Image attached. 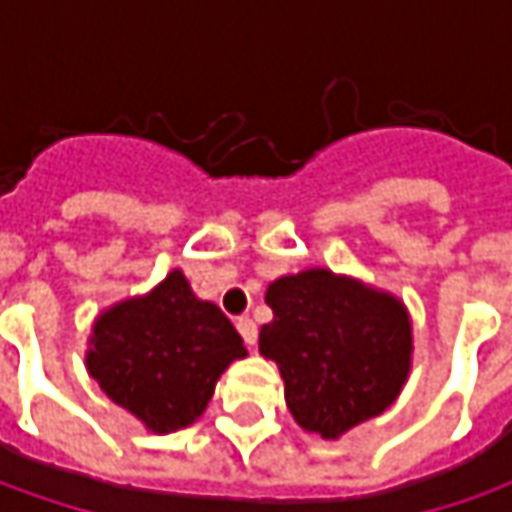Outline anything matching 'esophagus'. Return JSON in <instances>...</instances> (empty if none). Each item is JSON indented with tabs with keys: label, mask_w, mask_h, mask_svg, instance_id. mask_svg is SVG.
<instances>
[{
	"label": "esophagus",
	"mask_w": 512,
	"mask_h": 512,
	"mask_svg": "<svg viewBox=\"0 0 512 512\" xmlns=\"http://www.w3.org/2000/svg\"><path fill=\"white\" fill-rule=\"evenodd\" d=\"M236 327H239V333H242V339H245V344H256V339H259V330H256V322L250 319V316H242V319H236Z\"/></svg>",
	"instance_id": "34e87169"
}]
</instances>
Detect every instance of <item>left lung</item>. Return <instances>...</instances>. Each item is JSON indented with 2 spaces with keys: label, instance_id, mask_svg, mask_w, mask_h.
<instances>
[{
  "label": "left lung",
  "instance_id": "1",
  "mask_svg": "<svg viewBox=\"0 0 512 512\" xmlns=\"http://www.w3.org/2000/svg\"><path fill=\"white\" fill-rule=\"evenodd\" d=\"M273 322L259 350L285 379L293 419L322 439L379 416L410 370V322L393 296L330 270H305L267 287Z\"/></svg>",
  "mask_w": 512,
  "mask_h": 512
}]
</instances>
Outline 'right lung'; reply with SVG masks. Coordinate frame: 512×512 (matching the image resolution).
Instances as JSON below:
<instances>
[{"label":"right lung","instance_id":"1","mask_svg":"<svg viewBox=\"0 0 512 512\" xmlns=\"http://www.w3.org/2000/svg\"><path fill=\"white\" fill-rule=\"evenodd\" d=\"M90 342V376L156 433L196 422L222 370L247 353L230 319L199 302L179 270L145 299L108 310Z\"/></svg>","mask_w":512,"mask_h":512}]
</instances>
